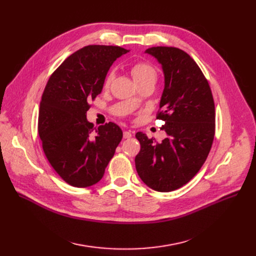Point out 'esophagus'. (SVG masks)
Returning a JSON list of instances; mask_svg holds the SVG:
<instances>
[{
	"mask_svg": "<svg viewBox=\"0 0 256 256\" xmlns=\"http://www.w3.org/2000/svg\"><path fill=\"white\" fill-rule=\"evenodd\" d=\"M124 139H130V138H132V132H128V130L124 132Z\"/></svg>",
	"mask_w": 256,
	"mask_h": 256,
	"instance_id": "1",
	"label": "esophagus"
}]
</instances>
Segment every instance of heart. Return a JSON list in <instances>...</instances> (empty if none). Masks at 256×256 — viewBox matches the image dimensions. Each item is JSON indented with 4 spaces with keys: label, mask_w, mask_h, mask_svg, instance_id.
<instances>
[{
    "label": "heart",
    "mask_w": 256,
    "mask_h": 256,
    "mask_svg": "<svg viewBox=\"0 0 256 256\" xmlns=\"http://www.w3.org/2000/svg\"><path fill=\"white\" fill-rule=\"evenodd\" d=\"M130 74L132 76V78L135 80V82L137 83L138 86L141 85H145V84H150V85H154L158 76V67L146 60H141V61H137L135 63H132L130 67ZM114 78V74L111 72L108 74L106 80H104V87L108 88L110 86L111 82ZM132 104H134L130 102Z\"/></svg>",
    "instance_id": "b5f03b06"
}]
</instances>
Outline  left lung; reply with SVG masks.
<instances>
[{
	"instance_id": "8db88e82",
	"label": "left lung",
	"mask_w": 256,
	"mask_h": 256,
	"mask_svg": "<svg viewBox=\"0 0 256 256\" xmlns=\"http://www.w3.org/2000/svg\"><path fill=\"white\" fill-rule=\"evenodd\" d=\"M162 64L165 88L156 119L165 124L160 142L137 132L141 150L135 158L138 176L158 192H171L189 182L204 164L214 137V102L197 63L172 46L146 50Z\"/></svg>"
}]
</instances>
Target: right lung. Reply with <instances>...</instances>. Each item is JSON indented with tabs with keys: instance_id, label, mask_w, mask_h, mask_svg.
<instances>
[{
	"instance_id": "right-lung-1",
	"label": "right lung",
	"mask_w": 256,
	"mask_h": 256,
	"mask_svg": "<svg viewBox=\"0 0 256 256\" xmlns=\"http://www.w3.org/2000/svg\"><path fill=\"white\" fill-rule=\"evenodd\" d=\"M128 52L114 46H87L67 58L48 80L38 134L48 163L72 186L98 182L122 139L117 124L94 128L86 113L102 92L110 66Z\"/></svg>"
}]
</instances>
